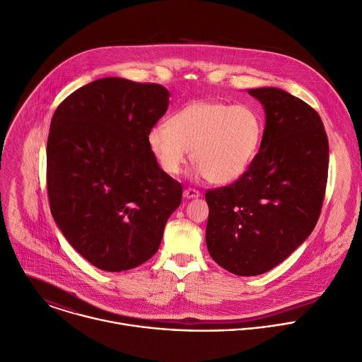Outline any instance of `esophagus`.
<instances>
[{
    "mask_svg": "<svg viewBox=\"0 0 362 362\" xmlns=\"http://www.w3.org/2000/svg\"><path fill=\"white\" fill-rule=\"evenodd\" d=\"M198 197H201V194H199L197 189H192V188H187V189L184 191V198H187V199H191V198H198Z\"/></svg>",
    "mask_w": 362,
    "mask_h": 362,
    "instance_id": "obj_1",
    "label": "esophagus"
}]
</instances>
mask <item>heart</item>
Segmentation results:
<instances>
[{
    "instance_id": "b5f03b06",
    "label": "heart",
    "mask_w": 362,
    "mask_h": 362,
    "mask_svg": "<svg viewBox=\"0 0 362 362\" xmlns=\"http://www.w3.org/2000/svg\"><path fill=\"white\" fill-rule=\"evenodd\" d=\"M264 134L261 114L248 104L195 101L147 134L148 148L160 168L178 175L188 160L197 174L214 184L241 178L254 161Z\"/></svg>"
}]
</instances>
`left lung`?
Instances as JSON below:
<instances>
[{
    "mask_svg": "<svg viewBox=\"0 0 362 362\" xmlns=\"http://www.w3.org/2000/svg\"><path fill=\"white\" fill-rule=\"evenodd\" d=\"M265 112L259 151L234 184L209 189L211 258L252 276L290 257L313 233L328 177V138L318 112L275 87L248 90Z\"/></svg>",
    "mask_w": 362,
    "mask_h": 362,
    "instance_id": "left-lung-1",
    "label": "left lung"
}]
</instances>
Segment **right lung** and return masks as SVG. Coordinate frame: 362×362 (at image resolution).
Returning a JSON list of instances; mask_svg holds the SVG:
<instances>
[{"label":"right lung","mask_w":362,"mask_h":362,"mask_svg":"<svg viewBox=\"0 0 362 362\" xmlns=\"http://www.w3.org/2000/svg\"><path fill=\"white\" fill-rule=\"evenodd\" d=\"M168 104L163 86L108 77L68 95L52 115L51 214L71 247L103 271L148 261L181 204L182 185L160 168L147 144Z\"/></svg>","instance_id":"right-lung-1"}]
</instances>
